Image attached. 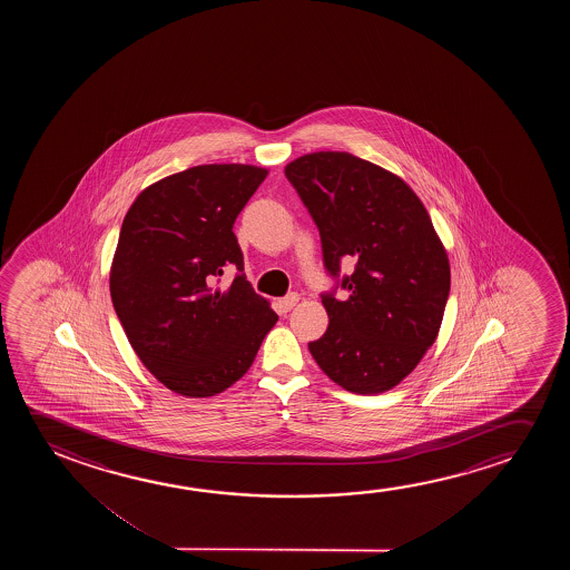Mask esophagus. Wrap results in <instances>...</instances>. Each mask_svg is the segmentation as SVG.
Wrapping results in <instances>:
<instances>
[{
    "mask_svg": "<svg viewBox=\"0 0 570 570\" xmlns=\"http://www.w3.org/2000/svg\"><path fill=\"white\" fill-rule=\"evenodd\" d=\"M299 302V296L297 294H288L286 297H281L278 302H276V307H278V312L288 313L289 309H294V305Z\"/></svg>",
    "mask_w": 570,
    "mask_h": 570,
    "instance_id": "34e87169",
    "label": "esophagus"
}]
</instances>
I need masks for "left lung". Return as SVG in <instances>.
Segmentation results:
<instances>
[{
	"label": "left lung",
	"mask_w": 570,
	"mask_h": 570,
	"mask_svg": "<svg viewBox=\"0 0 570 570\" xmlns=\"http://www.w3.org/2000/svg\"><path fill=\"white\" fill-rule=\"evenodd\" d=\"M286 179L320 229L335 288L321 294L325 335L309 343L341 387L375 395L395 387L436 341L450 296V263L424 204L405 180L346 154L315 151L286 165ZM355 273L340 276V263Z\"/></svg>",
	"instance_id": "8db88e82"
}]
</instances>
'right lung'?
<instances>
[{
  "label": "right lung",
  "mask_w": 570,
  "mask_h": 570,
  "mask_svg": "<svg viewBox=\"0 0 570 570\" xmlns=\"http://www.w3.org/2000/svg\"><path fill=\"white\" fill-rule=\"evenodd\" d=\"M243 164L190 167L141 190L126 212L110 297L141 364L167 390L212 397L249 370L278 315L250 288L235 218L265 180ZM227 265L233 286L215 288Z\"/></svg>",
  "instance_id": "obj_1"
}]
</instances>
